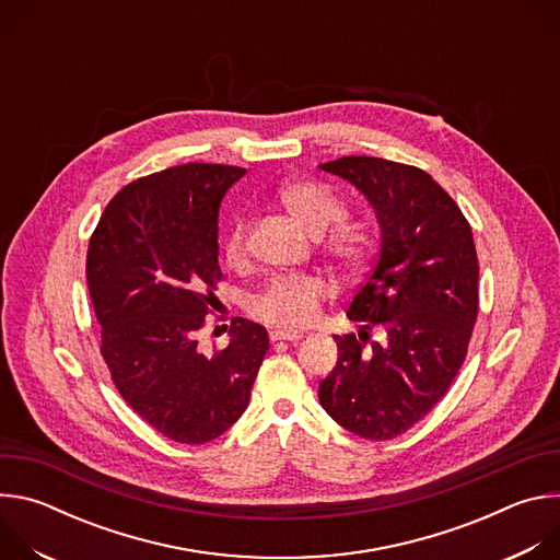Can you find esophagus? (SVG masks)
Returning <instances> with one entry per match:
<instances>
[{
  "instance_id": "obj_1",
  "label": "esophagus",
  "mask_w": 560,
  "mask_h": 560,
  "mask_svg": "<svg viewBox=\"0 0 560 560\" xmlns=\"http://www.w3.org/2000/svg\"><path fill=\"white\" fill-rule=\"evenodd\" d=\"M303 335L301 332H290V330H270V341H299Z\"/></svg>"
}]
</instances>
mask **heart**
Masks as SVG:
<instances>
[{
	"label": "heart",
	"mask_w": 560,
	"mask_h": 560,
	"mask_svg": "<svg viewBox=\"0 0 560 560\" xmlns=\"http://www.w3.org/2000/svg\"><path fill=\"white\" fill-rule=\"evenodd\" d=\"M277 199L305 232L318 236V246H322L324 255L330 257L346 275L357 277L370 266L376 253V232L363 219L346 217L338 222L336 219L343 214L346 206L330 186L314 179H290L279 186ZM326 229L328 233L325 232ZM246 219H236L225 232L221 242V257L228 268L238 270L246 266ZM326 296L328 285L322 277H277L266 285L261 294L255 296L253 312L266 324L299 330L314 322Z\"/></svg>",
	"instance_id": "heart-1"
}]
</instances>
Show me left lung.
Masks as SVG:
<instances>
[{
  "mask_svg": "<svg viewBox=\"0 0 560 560\" xmlns=\"http://www.w3.org/2000/svg\"><path fill=\"white\" fill-rule=\"evenodd\" d=\"M357 186L381 225V253L335 337L339 359L318 401L346 430L387 441L419 423L460 370L478 314V259L456 201L421 168L381 156L322 164ZM382 330L372 342L369 332Z\"/></svg>",
  "mask_w": 560,
  "mask_h": 560,
  "instance_id": "left-lung-1",
  "label": "left lung"
}]
</instances>
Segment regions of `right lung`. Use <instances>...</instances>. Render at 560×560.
Listing matches in <instances>:
<instances>
[{"label":"right lung","mask_w":560,"mask_h":560,"mask_svg":"<svg viewBox=\"0 0 560 560\" xmlns=\"http://www.w3.org/2000/svg\"><path fill=\"white\" fill-rule=\"evenodd\" d=\"M244 175L184 164L141 177L110 199L89 244L86 279L113 383L148 425L186 445L221 436L246 412L270 346L264 326L236 316L223 350L197 348L221 281L219 206Z\"/></svg>","instance_id":"add662e5"}]
</instances>
